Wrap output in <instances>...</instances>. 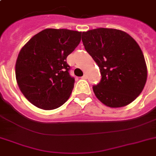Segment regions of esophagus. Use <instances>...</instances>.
<instances>
[{"mask_svg": "<svg viewBox=\"0 0 156 156\" xmlns=\"http://www.w3.org/2000/svg\"><path fill=\"white\" fill-rule=\"evenodd\" d=\"M87 74H84V75L82 77V78H83V79H86V78H87Z\"/></svg>", "mask_w": 156, "mask_h": 156, "instance_id": "obj_1", "label": "esophagus"}]
</instances>
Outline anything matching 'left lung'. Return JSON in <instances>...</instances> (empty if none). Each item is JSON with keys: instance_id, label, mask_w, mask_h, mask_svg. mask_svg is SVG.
Segmentation results:
<instances>
[{"instance_id": "1", "label": "left lung", "mask_w": 156, "mask_h": 156, "mask_svg": "<svg viewBox=\"0 0 156 156\" xmlns=\"http://www.w3.org/2000/svg\"><path fill=\"white\" fill-rule=\"evenodd\" d=\"M86 51L96 62L101 81L93 87L104 105L121 108L132 103L143 91L147 78L145 58L130 35L112 28H97L83 32Z\"/></svg>"}]
</instances>
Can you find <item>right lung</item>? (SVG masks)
<instances>
[{
  "label": "right lung",
  "instance_id": "add662e5",
  "mask_svg": "<svg viewBox=\"0 0 156 156\" xmlns=\"http://www.w3.org/2000/svg\"><path fill=\"white\" fill-rule=\"evenodd\" d=\"M82 32L48 28L34 35L18 53L15 65L18 87L29 102L52 110L68 100L74 78L67 56L81 41Z\"/></svg>",
  "mask_w": 156,
  "mask_h": 156
}]
</instances>
